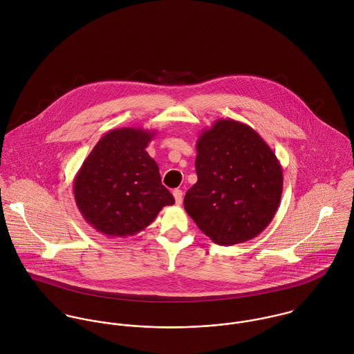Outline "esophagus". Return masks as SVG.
<instances>
[{"instance_id": "34e87169", "label": "esophagus", "mask_w": 354, "mask_h": 354, "mask_svg": "<svg viewBox=\"0 0 354 354\" xmlns=\"http://www.w3.org/2000/svg\"><path fill=\"white\" fill-rule=\"evenodd\" d=\"M173 196H174V201H176L177 205H180L183 203V191L181 189H174Z\"/></svg>"}]
</instances>
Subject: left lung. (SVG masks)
Returning <instances> with one entry per match:
<instances>
[{"label": "left lung", "instance_id": "8db88e82", "mask_svg": "<svg viewBox=\"0 0 354 354\" xmlns=\"http://www.w3.org/2000/svg\"><path fill=\"white\" fill-rule=\"evenodd\" d=\"M196 174L184 208L215 244L230 247L260 234L282 196L277 155L250 125L216 120L196 142Z\"/></svg>", "mask_w": 354, "mask_h": 354}]
</instances>
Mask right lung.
Returning <instances> with one entry per match:
<instances>
[{
  "mask_svg": "<svg viewBox=\"0 0 354 354\" xmlns=\"http://www.w3.org/2000/svg\"><path fill=\"white\" fill-rule=\"evenodd\" d=\"M155 131L118 128L103 135L73 181L76 205L107 237L135 236L165 205L174 203L162 185L159 167L146 151Z\"/></svg>",
  "mask_w": 354,
  "mask_h": 354,
  "instance_id": "right-lung-1",
  "label": "right lung"
}]
</instances>
